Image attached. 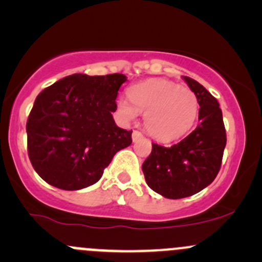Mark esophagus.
Listing matches in <instances>:
<instances>
[{
	"mask_svg": "<svg viewBox=\"0 0 262 262\" xmlns=\"http://www.w3.org/2000/svg\"><path fill=\"white\" fill-rule=\"evenodd\" d=\"M142 137L143 136H142L141 132H138V130H134L133 134H132V139H133V142H137L138 139H141Z\"/></svg>",
	"mask_w": 262,
	"mask_h": 262,
	"instance_id": "esophagus-1",
	"label": "esophagus"
}]
</instances>
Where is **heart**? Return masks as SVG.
<instances>
[{"instance_id":"1","label":"heart","mask_w":262,"mask_h":262,"mask_svg":"<svg viewBox=\"0 0 262 262\" xmlns=\"http://www.w3.org/2000/svg\"><path fill=\"white\" fill-rule=\"evenodd\" d=\"M128 99L118 100V109L126 120L144 113L147 132L161 142H171L187 133L199 113V100L189 89L162 78H152L128 89Z\"/></svg>"}]
</instances>
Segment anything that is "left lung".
Here are the masks:
<instances>
[{
	"label": "left lung",
	"instance_id": "left-lung-1",
	"mask_svg": "<svg viewBox=\"0 0 262 262\" xmlns=\"http://www.w3.org/2000/svg\"><path fill=\"white\" fill-rule=\"evenodd\" d=\"M199 100L200 124L171 147L152 143L142 165L148 186L168 199L191 196L210 185L219 172L227 143L223 116L215 97L192 78L184 77Z\"/></svg>",
	"mask_w": 262,
	"mask_h": 262
}]
</instances>
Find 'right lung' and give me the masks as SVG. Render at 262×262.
Wrapping results in <instances>:
<instances>
[{"instance_id":"add662e5","label":"right lung","mask_w":262,"mask_h":262,"mask_svg":"<svg viewBox=\"0 0 262 262\" xmlns=\"http://www.w3.org/2000/svg\"><path fill=\"white\" fill-rule=\"evenodd\" d=\"M125 81L121 73H75L36 96L26 123L28 153L44 181L62 190L84 189L101 179L118 150L130 146L132 130L113 118Z\"/></svg>"}]
</instances>
